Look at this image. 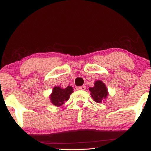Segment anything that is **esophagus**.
I'll list each match as a JSON object with an SVG mask.
<instances>
[{
    "instance_id": "1",
    "label": "esophagus",
    "mask_w": 151,
    "mask_h": 151,
    "mask_svg": "<svg viewBox=\"0 0 151 151\" xmlns=\"http://www.w3.org/2000/svg\"><path fill=\"white\" fill-rule=\"evenodd\" d=\"M76 90H82V91H84L85 90V86H76Z\"/></svg>"
}]
</instances>
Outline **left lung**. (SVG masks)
<instances>
[{"label":"left lung","instance_id":"1","mask_svg":"<svg viewBox=\"0 0 151 151\" xmlns=\"http://www.w3.org/2000/svg\"><path fill=\"white\" fill-rule=\"evenodd\" d=\"M93 100L96 103H101L108 96V91L105 84L101 81H96L94 83V86L89 88Z\"/></svg>","mask_w":151,"mask_h":151}]
</instances>
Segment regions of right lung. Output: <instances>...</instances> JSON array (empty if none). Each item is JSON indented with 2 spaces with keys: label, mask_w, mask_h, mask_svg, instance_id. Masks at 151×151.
Listing matches in <instances>:
<instances>
[{
  "label": "right lung",
  "mask_w": 151,
  "mask_h": 151,
  "mask_svg": "<svg viewBox=\"0 0 151 151\" xmlns=\"http://www.w3.org/2000/svg\"><path fill=\"white\" fill-rule=\"evenodd\" d=\"M73 93V88L70 86H68L66 88H62L60 86H55L50 95L51 103L55 106H62L68 100L70 94Z\"/></svg>",
  "instance_id": "right-lung-1"
}]
</instances>
